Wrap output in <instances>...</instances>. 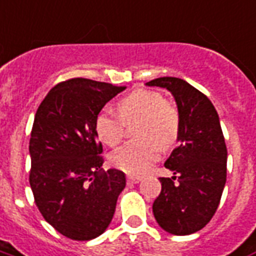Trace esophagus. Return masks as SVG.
<instances>
[{
  "label": "esophagus",
  "instance_id": "obj_1",
  "mask_svg": "<svg viewBox=\"0 0 256 256\" xmlns=\"http://www.w3.org/2000/svg\"><path fill=\"white\" fill-rule=\"evenodd\" d=\"M141 180H142V178H140V176H128V183H130V184H136V183H140Z\"/></svg>",
  "mask_w": 256,
  "mask_h": 256
}]
</instances>
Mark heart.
Masks as SVG:
<instances>
[{
  "label": "heart",
  "instance_id": "obj_1",
  "mask_svg": "<svg viewBox=\"0 0 256 256\" xmlns=\"http://www.w3.org/2000/svg\"><path fill=\"white\" fill-rule=\"evenodd\" d=\"M118 116L100 112L94 120L98 137L108 146H116L124 137L123 123L138 119L132 140L111 154L114 166L133 175H141L160 156V150L176 142L180 130L178 110L156 90H137L116 103Z\"/></svg>",
  "mask_w": 256,
  "mask_h": 256
}]
</instances>
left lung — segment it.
Here are the masks:
<instances>
[{"label": "left lung", "mask_w": 256, "mask_h": 256, "mask_svg": "<svg viewBox=\"0 0 256 256\" xmlns=\"http://www.w3.org/2000/svg\"><path fill=\"white\" fill-rule=\"evenodd\" d=\"M146 85L170 90L180 116L179 146L164 162L174 176L160 178L153 214L168 234H196L214 216L226 182L228 153L218 114L205 94L182 78L160 77Z\"/></svg>", "instance_id": "left-lung-1"}]
</instances>
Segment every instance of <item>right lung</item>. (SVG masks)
<instances>
[{
    "instance_id": "add662e5",
    "label": "right lung",
    "mask_w": 256,
    "mask_h": 256,
    "mask_svg": "<svg viewBox=\"0 0 256 256\" xmlns=\"http://www.w3.org/2000/svg\"><path fill=\"white\" fill-rule=\"evenodd\" d=\"M122 90L124 86L72 78L56 85L35 114L30 184L44 220L72 240L103 234L126 186L122 171H103V146L94 130L102 108Z\"/></svg>"
}]
</instances>
